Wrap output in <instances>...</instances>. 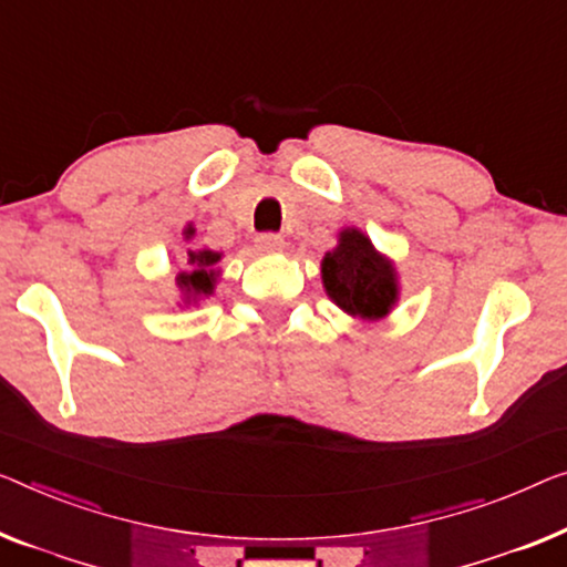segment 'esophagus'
<instances>
[{
	"instance_id": "1",
	"label": "esophagus",
	"mask_w": 567,
	"mask_h": 567,
	"mask_svg": "<svg viewBox=\"0 0 567 567\" xmlns=\"http://www.w3.org/2000/svg\"><path fill=\"white\" fill-rule=\"evenodd\" d=\"M282 244H285V241H282L280 234L267 231V234H259V236H257V247H259L261 251H269V255H272V251H280Z\"/></svg>"
}]
</instances>
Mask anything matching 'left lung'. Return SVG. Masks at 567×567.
Returning a JSON list of instances; mask_svg holds the SVG:
<instances>
[{"instance_id":"left-lung-1","label":"left lung","mask_w":567,"mask_h":567,"mask_svg":"<svg viewBox=\"0 0 567 567\" xmlns=\"http://www.w3.org/2000/svg\"><path fill=\"white\" fill-rule=\"evenodd\" d=\"M323 285L349 316L384 318L396 300L394 269L357 229L341 231V244L323 259Z\"/></svg>"}]
</instances>
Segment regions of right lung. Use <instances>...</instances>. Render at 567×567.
<instances>
[{
	"mask_svg": "<svg viewBox=\"0 0 567 567\" xmlns=\"http://www.w3.org/2000/svg\"><path fill=\"white\" fill-rule=\"evenodd\" d=\"M190 234V231H188ZM221 259L218 251H210V249H200V251H190L188 261L193 267V272H183L181 275V285L185 287L188 292H196V295H210L214 290V280H216V261Z\"/></svg>",
	"mask_w": 567,
	"mask_h": 567,
	"instance_id": "obj_1",
	"label": "right lung"
}]
</instances>
